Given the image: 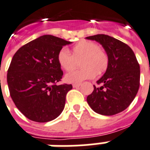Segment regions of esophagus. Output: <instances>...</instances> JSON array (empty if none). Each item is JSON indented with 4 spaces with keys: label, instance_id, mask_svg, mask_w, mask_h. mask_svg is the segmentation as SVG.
I'll return each mask as SVG.
<instances>
[{
    "label": "esophagus",
    "instance_id": "esophagus-1",
    "mask_svg": "<svg viewBox=\"0 0 150 150\" xmlns=\"http://www.w3.org/2000/svg\"><path fill=\"white\" fill-rule=\"evenodd\" d=\"M81 83H73L72 84V86H73V87H79V86H80Z\"/></svg>",
    "mask_w": 150,
    "mask_h": 150
}]
</instances>
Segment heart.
Returning <instances> with one entry per match:
<instances>
[{
	"instance_id": "heart-1",
	"label": "heart",
	"mask_w": 150,
	"mask_h": 150,
	"mask_svg": "<svg viewBox=\"0 0 150 150\" xmlns=\"http://www.w3.org/2000/svg\"><path fill=\"white\" fill-rule=\"evenodd\" d=\"M79 61L80 69L75 70L67 74L65 80L67 83H79L85 79H90L95 75H101L106 71L110 64L109 55L106 51L98 47L96 43L91 40H82L71 47V53L66 48H62L57 55L61 68L66 71H71Z\"/></svg>"
}]
</instances>
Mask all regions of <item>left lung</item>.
Listing matches in <instances>:
<instances>
[{"label":"left lung","instance_id":"1","mask_svg":"<svg viewBox=\"0 0 150 150\" xmlns=\"http://www.w3.org/2000/svg\"><path fill=\"white\" fill-rule=\"evenodd\" d=\"M100 43L110 58L106 73L86 98L93 110L102 115L123 111L133 102L140 86V66L133 50L117 39L104 34L86 37Z\"/></svg>","mask_w":150,"mask_h":150}]
</instances>
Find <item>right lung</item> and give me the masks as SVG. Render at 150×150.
Here are the masks:
<instances>
[{
	"label": "right lung",
	"instance_id": "1",
	"mask_svg": "<svg viewBox=\"0 0 150 150\" xmlns=\"http://www.w3.org/2000/svg\"><path fill=\"white\" fill-rule=\"evenodd\" d=\"M71 42L42 35L19 48L8 69L10 96L22 114L36 122L54 120L64 110L71 84H60L64 72L58 52Z\"/></svg>",
	"mask_w": 150,
	"mask_h": 150
}]
</instances>
